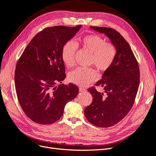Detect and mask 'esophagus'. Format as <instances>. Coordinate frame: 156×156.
Instances as JSON below:
<instances>
[{"label":"esophagus","mask_w":156,"mask_h":156,"mask_svg":"<svg viewBox=\"0 0 156 156\" xmlns=\"http://www.w3.org/2000/svg\"><path fill=\"white\" fill-rule=\"evenodd\" d=\"M86 91H87V90H86L85 88H79V92H86Z\"/></svg>","instance_id":"obj_1"}]
</instances>
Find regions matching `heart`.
Segmentation results:
<instances>
[{
    "mask_svg": "<svg viewBox=\"0 0 156 156\" xmlns=\"http://www.w3.org/2000/svg\"><path fill=\"white\" fill-rule=\"evenodd\" d=\"M79 45L83 50L92 53L91 64L94 65L99 71L105 72L112 66L117 54V49L112 42H106L105 39L98 34H89L80 37L76 43L68 41L62 50V59L68 67H72L75 64V55ZM98 79L95 71L91 68H79L71 72L68 79L71 83L80 86L92 83Z\"/></svg>",
    "mask_w": 156,
    "mask_h": 156,
    "instance_id": "1",
    "label": "heart"
}]
</instances>
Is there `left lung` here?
Segmentation results:
<instances>
[{"label": "left lung", "mask_w": 156, "mask_h": 156, "mask_svg": "<svg viewBox=\"0 0 156 156\" xmlns=\"http://www.w3.org/2000/svg\"><path fill=\"white\" fill-rule=\"evenodd\" d=\"M90 28L105 34L117 49L114 62L95 84L103 87L104 92H98L94 87L88 88L93 101L84 110L85 117L90 123L98 127L108 128L121 121L132 108L140 73L129 44L119 32L106 27Z\"/></svg>", "instance_id": "obj_1"}]
</instances>
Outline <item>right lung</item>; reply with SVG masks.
<instances>
[{"label":"right lung","instance_id":"obj_1","mask_svg":"<svg viewBox=\"0 0 156 156\" xmlns=\"http://www.w3.org/2000/svg\"><path fill=\"white\" fill-rule=\"evenodd\" d=\"M81 26H57L44 28L26 46L17 63L15 84L18 101L25 114L40 125H50L62 117L68 102L79 88L61 84L66 77L62 50Z\"/></svg>","mask_w":156,"mask_h":156}]
</instances>
